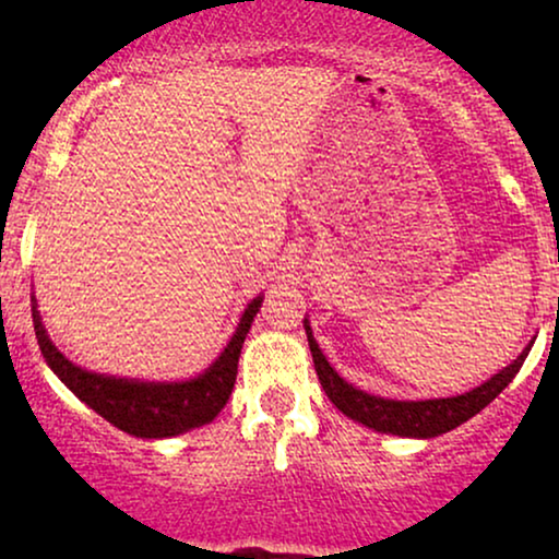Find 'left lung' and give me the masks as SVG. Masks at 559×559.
<instances>
[{"mask_svg":"<svg viewBox=\"0 0 559 559\" xmlns=\"http://www.w3.org/2000/svg\"><path fill=\"white\" fill-rule=\"evenodd\" d=\"M305 333H308L312 364H316L318 379L325 389L328 400H331L343 415L356 419V423L371 427V430L377 432L400 435V438H438V435L450 432L453 427L463 425L465 419L478 415L480 409L488 407V404H491L496 396L511 384V379H514L519 369H522L524 358L530 356V348L534 343L532 341L530 346L514 358V364H509L507 369L493 373L491 379L484 381V384L476 389H471V392L457 394V396H445V400L396 402V400H384V396L366 394L354 384H348V381L338 377V371L328 364L323 350L318 348L308 320H305Z\"/></svg>","mask_w":559,"mask_h":559,"instance_id":"left-lung-1","label":"left lung"}]
</instances>
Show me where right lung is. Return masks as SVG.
Returning <instances> with one entry per match:
<instances>
[{
    "mask_svg": "<svg viewBox=\"0 0 559 559\" xmlns=\"http://www.w3.org/2000/svg\"><path fill=\"white\" fill-rule=\"evenodd\" d=\"M259 308H262V297H254L243 310L239 328H236L224 354L201 377L188 381H140L86 371L68 361L52 346L35 300L33 323L45 361L81 402H86L106 423L134 435V438L159 440L209 425L226 407L236 381V369H239L243 338H247Z\"/></svg>",
    "mask_w": 559,
    "mask_h": 559,
    "instance_id": "1",
    "label": "right lung"
}]
</instances>
